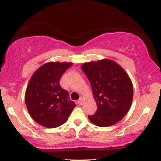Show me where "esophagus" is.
I'll use <instances>...</instances> for the list:
<instances>
[{
  "instance_id": "34e87169",
  "label": "esophagus",
  "mask_w": 161,
  "mask_h": 161,
  "mask_svg": "<svg viewBox=\"0 0 161 161\" xmlns=\"http://www.w3.org/2000/svg\"><path fill=\"white\" fill-rule=\"evenodd\" d=\"M83 102H84V97H80V99L79 100V101H78V103L80 105H82V104H83Z\"/></svg>"
}]
</instances>
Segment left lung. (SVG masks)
<instances>
[{"label":"left lung","instance_id":"obj_1","mask_svg":"<svg viewBox=\"0 0 161 161\" xmlns=\"http://www.w3.org/2000/svg\"><path fill=\"white\" fill-rule=\"evenodd\" d=\"M81 69L91 83L97 110L88 119L107 127L120 121L131 108L133 86L126 72L110 59L84 63Z\"/></svg>","mask_w":161,"mask_h":161}]
</instances>
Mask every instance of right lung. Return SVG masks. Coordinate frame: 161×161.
<instances>
[{"mask_svg": "<svg viewBox=\"0 0 161 161\" xmlns=\"http://www.w3.org/2000/svg\"><path fill=\"white\" fill-rule=\"evenodd\" d=\"M71 62H48L35 71L25 93V101L30 116L38 124L56 128L68 119L76 105L68 100V92L60 86L64 72Z\"/></svg>", "mask_w": 161, "mask_h": 161, "instance_id": "1", "label": "right lung"}]
</instances>
